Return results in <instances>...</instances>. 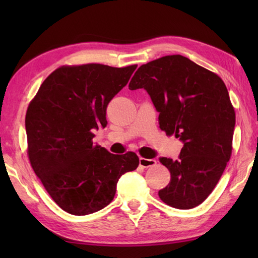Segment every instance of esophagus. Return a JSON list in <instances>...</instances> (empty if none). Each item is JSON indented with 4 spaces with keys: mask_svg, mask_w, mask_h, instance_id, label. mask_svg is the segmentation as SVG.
Returning <instances> with one entry per match:
<instances>
[{
    "mask_svg": "<svg viewBox=\"0 0 258 258\" xmlns=\"http://www.w3.org/2000/svg\"><path fill=\"white\" fill-rule=\"evenodd\" d=\"M156 165V161L153 160V158H144L141 157L140 158V166L147 168V167H152Z\"/></svg>",
    "mask_w": 258,
    "mask_h": 258,
    "instance_id": "obj_1",
    "label": "esophagus"
}]
</instances>
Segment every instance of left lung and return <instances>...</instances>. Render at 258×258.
Wrapping results in <instances>:
<instances>
[{
  "mask_svg": "<svg viewBox=\"0 0 258 258\" xmlns=\"http://www.w3.org/2000/svg\"><path fill=\"white\" fill-rule=\"evenodd\" d=\"M128 89L146 90L160 112L161 130L184 144L177 160L160 158L171 182L158 196L178 210L199 206L232 155L235 111L225 83L187 57L167 55L141 65Z\"/></svg>",
  "mask_w": 258,
  "mask_h": 258,
  "instance_id": "left-lung-1",
  "label": "left lung"
}]
</instances>
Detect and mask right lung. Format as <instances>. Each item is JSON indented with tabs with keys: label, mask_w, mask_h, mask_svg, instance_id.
Instances as JSON below:
<instances>
[{
	"label": "right lung",
	"mask_w": 258,
	"mask_h": 258,
	"mask_svg": "<svg viewBox=\"0 0 258 258\" xmlns=\"http://www.w3.org/2000/svg\"><path fill=\"white\" fill-rule=\"evenodd\" d=\"M138 65H64L47 76L25 116L27 155L53 201L72 215L102 210L114 199L118 178L139 166L133 152L115 155L93 144L105 127L109 101Z\"/></svg>",
	"instance_id": "obj_1"
}]
</instances>
